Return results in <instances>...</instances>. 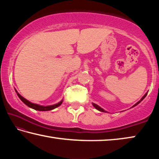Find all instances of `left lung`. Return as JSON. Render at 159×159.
I'll use <instances>...</instances> for the list:
<instances>
[{"label": "left lung", "instance_id": "obj_1", "mask_svg": "<svg viewBox=\"0 0 159 159\" xmlns=\"http://www.w3.org/2000/svg\"><path fill=\"white\" fill-rule=\"evenodd\" d=\"M147 93H146V94H145V95L143 96V97H142V98H141V99H140V100H139V102H137V103L135 104H134V105L133 106V107H132V108H133V107H135V106H137V105H138V104H139V103H140V102H141V101H142V100H143V99H144V98H145V97H146L147 96ZM93 107H95V108L96 109H98V110H99V111H102V112H107V111H105V110H104V109H102V108H101V107H99V106H98V105H97V104H95V103H93Z\"/></svg>", "mask_w": 159, "mask_h": 159}]
</instances>
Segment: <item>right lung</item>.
Instances as JSON below:
<instances>
[{"label": "right lung", "instance_id": "1", "mask_svg": "<svg viewBox=\"0 0 159 159\" xmlns=\"http://www.w3.org/2000/svg\"><path fill=\"white\" fill-rule=\"evenodd\" d=\"M15 92L17 93V95H18L19 98H20L21 101H22L24 103H25L26 105H27L29 107H30L31 109H34L35 110H37V111H50V110H52L54 109L57 108V107H60L61 103H62L63 99L61 100L60 102L55 104H52V105H49V106H43V105H40V104H34L32 103V102H29L27 99H25V98H23L20 93H19L17 90L15 89Z\"/></svg>", "mask_w": 159, "mask_h": 159}]
</instances>
